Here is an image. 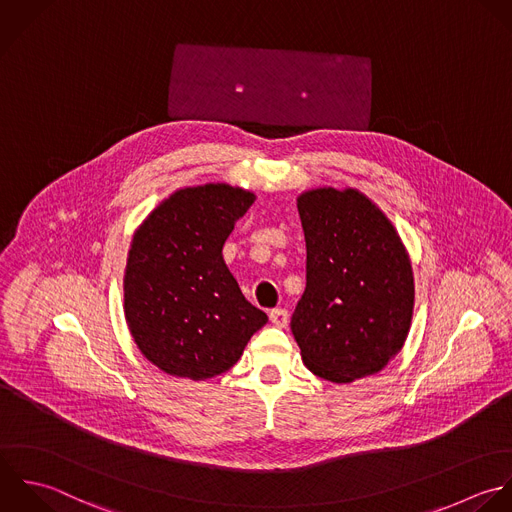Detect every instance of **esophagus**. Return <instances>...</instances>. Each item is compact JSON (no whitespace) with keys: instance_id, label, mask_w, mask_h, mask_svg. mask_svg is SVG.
<instances>
[{"instance_id":"34e87169","label":"esophagus","mask_w":512,"mask_h":512,"mask_svg":"<svg viewBox=\"0 0 512 512\" xmlns=\"http://www.w3.org/2000/svg\"><path fill=\"white\" fill-rule=\"evenodd\" d=\"M269 319H271V323L275 325V327H287V323H289V313H287V309H271L269 311Z\"/></svg>"}]
</instances>
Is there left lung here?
Returning <instances> with one entry per match:
<instances>
[{"mask_svg":"<svg viewBox=\"0 0 512 512\" xmlns=\"http://www.w3.org/2000/svg\"><path fill=\"white\" fill-rule=\"evenodd\" d=\"M307 243V287L291 317L303 363L351 383L379 373L403 347L415 303L405 245L385 213L355 189L297 199Z\"/></svg>","mask_w":512,"mask_h":512,"instance_id":"8db88e82","label":"left lung"}]
</instances>
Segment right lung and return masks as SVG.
I'll return each instance as SVG.
<instances>
[{"label":"right lung","instance_id":"add662e5","mask_svg":"<svg viewBox=\"0 0 512 512\" xmlns=\"http://www.w3.org/2000/svg\"><path fill=\"white\" fill-rule=\"evenodd\" d=\"M253 201V193L225 183L181 189L135 231L125 319L139 351L161 371L193 381L221 375L267 323L221 253Z\"/></svg>","mask_w":512,"mask_h":512}]
</instances>
